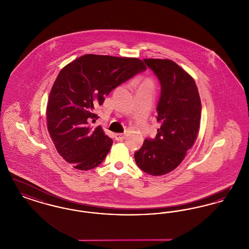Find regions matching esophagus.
Here are the masks:
<instances>
[{"instance_id":"esophagus-1","label":"esophagus","mask_w":249,"mask_h":249,"mask_svg":"<svg viewBox=\"0 0 249 249\" xmlns=\"http://www.w3.org/2000/svg\"><path fill=\"white\" fill-rule=\"evenodd\" d=\"M125 138H126V134H124V133H117V134H115V139L117 141H123Z\"/></svg>"}]
</instances>
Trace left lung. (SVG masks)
<instances>
[{
    "mask_svg": "<svg viewBox=\"0 0 249 249\" xmlns=\"http://www.w3.org/2000/svg\"><path fill=\"white\" fill-rule=\"evenodd\" d=\"M160 84L154 139L146 138L134 153L137 166L151 176L172 172L195 142L201 119V99L194 79L170 59H144Z\"/></svg>",
    "mask_w": 249,
    "mask_h": 249,
    "instance_id": "left-lung-1",
    "label": "left lung"
}]
</instances>
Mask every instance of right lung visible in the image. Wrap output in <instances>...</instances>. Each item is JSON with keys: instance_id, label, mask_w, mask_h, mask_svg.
<instances>
[{"instance_id": "add662e5", "label": "right lung", "mask_w": 249, "mask_h": 249, "mask_svg": "<svg viewBox=\"0 0 249 249\" xmlns=\"http://www.w3.org/2000/svg\"><path fill=\"white\" fill-rule=\"evenodd\" d=\"M145 70L141 59L89 54L59 71L48 98L47 120L57 151L68 163L88 171L104 161L113 141L101 126L90 128L99 118L94 110L114 89Z\"/></svg>"}]
</instances>
